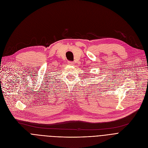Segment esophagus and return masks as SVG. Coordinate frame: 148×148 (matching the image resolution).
Listing matches in <instances>:
<instances>
[{"mask_svg": "<svg viewBox=\"0 0 148 148\" xmlns=\"http://www.w3.org/2000/svg\"><path fill=\"white\" fill-rule=\"evenodd\" d=\"M68 64H69V65H73L74 64H73V62L68 61Z\"/></svg>", "mask_w": 148, "mask_h": 148, "instance_id": "1", "label": "esophagus"}]
</instances>
